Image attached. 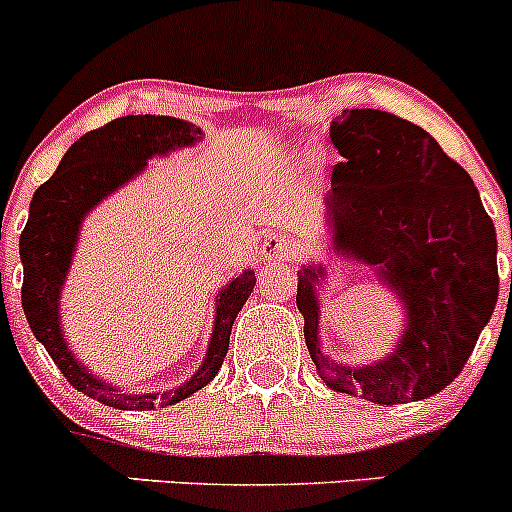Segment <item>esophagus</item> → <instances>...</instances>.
<instances>
[{
  "label": "esophagus",
  "instance_id": "34e87169",
  "mask_svg": "<svg viewBox=\"0 0 512 512\" xmlns=\"http://www.w3.org/2000/svg\"><path fill=\"white\" fill-rule=\"evenodd\" d=\"M260 255L262 260H285V257L292 255V242H289V237L280 235V232H272L262 242Z\"/></svg>",
  "mask_w": 512,
  "mask_h": 512
}]
</instances>
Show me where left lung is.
I'll return each mask as SVG.
<instances>
[{
    "label": "left lung",
    "mask_w": 512,
    "mask_h": 512,
    "mask_svg": "<svg viewBox=\"0 0 512 512\" xmlns=\"http://www.w3.org/2000/svg\"><path fill=\"white\" fill-rule=\"evenodd\" d=\"M329 220L334 247L399 289L409 322L396 352L371 366L319 352L317 275L297 272V307L317 374L329 389L394 406L446 389L463 371L498 302V240L471 175L416 123L376 108L332 121Z\"/></svg>",
    "instance_id": "8db88e82"
}]
</instances>
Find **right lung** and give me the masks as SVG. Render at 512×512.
<instances>
[{"instance_id": "right-lung-1", "label": "right lung", "mask_w": 512, "mask_h": 512, "mask_svg": "<svg viewBox=\"0 0 512 512\" xmlns=\"http://www.w3.org/2000/svg\"><path fill=\"white\" fill-rule=\"evenodd\" d=\"M200 128L170 116H123L81 136L61 158L56 173L39 185L29 208L27 227L19 237L24 265L22 307L34 337L46 347L54 364L74 389L113 409H156L178 404L215 379L230 344L232 322L255 287L250 270L220 292L213 339L198 374L180 389L163 394L128 396L94 379L66 349L59 327V292L69 272L76 235L84 215L111 190L146 168V160L198 141Z\"/></svg>"}]
</instances>
